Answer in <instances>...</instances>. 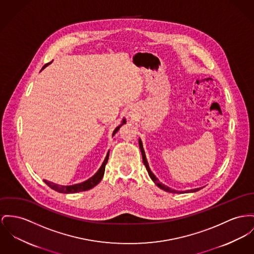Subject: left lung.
Listing matches in <instances>:
<instances>
[{"instance_id": "8db88e82", "label": "left lung", "mask_w": 254, "mask_h": 254, "mask_svg": "<svg viewBox=\"0 0 254 254\" xmlns=\"http://www.w3.org/2000/svg\"><path fill=\"white\" fill-rule=\"evenodd\" d=\"M138 144H139V148H140V151H141V155H142V161H143V164H144V166H145V168L147 169V171H148V174H149V176H150V178L152 179L153 182L157 185V186L159 187L160 189H162V190H166V191H169V192H173V193H183V192H194V191H197V190H200V188H197V189H193V190H185V191H178V190H172V189H170L169 187L165 186L164 184H162L159 180H158V178H156V176L154 175L152 173V171H151V169H149V166H148V163H147V160H146V157H145V153H144V150H143V146H142V142H141V140H140V138L138 139Z\"/></svg>"}]
</instances>
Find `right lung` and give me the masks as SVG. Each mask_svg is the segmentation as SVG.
Instances as JSON below:
<instances>
[{
    "mask_svg": "<svg viewBox=\"0 0 254 254\" xmlns=\"http://www.w3.org/2000/svg\"><path fill=\"white\" fill-rule=\"evenodd\" d=\"M52 62H53V61H52ZM51 63L46 64L43 66V68H45L47 65H49ZM43 68H42V69H43ZM124 123H126L125 119H122V123L115 129V131H114V133H113V135H115V134L119 131V128H120ZM109 154H110V151H108V153H107V156H106V158H105V160H104V162H103V164H102L101 168L98 169V171H97L92 177H90L89 179H87L86 181L83 182V183L75 184V185H71V186H62V185H58V184L52 183V182L46 181V180H44V182H45L48 186L50 187L51 189H53L54 190L59 191V192H62V193H74V192H79V191L90 190V189H92L93 187L96 186V185L101 181L102 178H103V175H104V172H105L106 164L108 163Z\"/></svg>",
    "mask_w": 254,
    "mask_h": 254,
    "instance_id": "obj_1",
    "label": "right lung"
}]
</instances>
